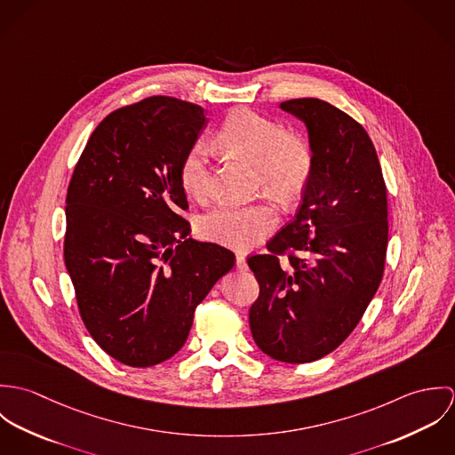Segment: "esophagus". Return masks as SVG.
Wrapping results in <instances>:
<instances>
[{"mask_svg":"<svg viewBox=\"0 0 455 455\" xmlns=\"http://www.w3.org/2000/svg\"><path fill=\"white\" fill-rule=\"evenodd\" d=\"M236 267L238 269H247V259L243 254H236Z\"/></svg>","mask_w":455,"mask_h":455,"instance_id":"34e87169","label":"esophagus"}]
</instances>
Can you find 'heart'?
Here are the masks:
<instances>
[{
	"label": "heart",
	"mask_w": 455,
	"mask_h": 455,
	"mask_svg": "<svg viewBox=\"0 0 455 455\" xmlns=\"http://www.w3.org/2000/svg\"><path fill=\"white\" fill-rule=\"evenodd\" d=\"M215 145L222 152L242 157L256 166V184L285 204L298 201L314 175V148L307 136L285 130L280 123L251 108L233 110L220 124ZM210 159L203 143L193 145L182 157L179 180L193 197L208 193ZM278 220L271 201L252 204H220L201 217V235L215 243L236 251L259 245Z\"/></svg>",
	"instance_id": "b5f03b06"
}]
</instances>
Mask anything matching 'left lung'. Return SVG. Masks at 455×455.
<instances>
[{"mask_svg":"<svg viewBox=\"0 0 455 455\" xmlns=\"http://www.w3.org/2000/svg\"><path fill=\"white\" fill-rule=\"evenodd\" d=\"M280 108L305 123L315 164L294 219L266 243L267 254L247 259L259 282L249 323L266 355L301 364L347 339L382 282L387 189L357 121L317 98Z\"/></svg>","mask_w":455,"mask_h":455,"instance_id":"obj_1","label":"left lung"}]
</instances>
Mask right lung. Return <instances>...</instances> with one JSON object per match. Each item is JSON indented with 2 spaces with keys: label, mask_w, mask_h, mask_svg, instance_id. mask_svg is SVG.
Returning <instances> with one entry per match:
<instances>
[{
  "label": "right lung",
  "mask_w": 455,
  "mask_h": 455,
  "mask_svg": "<svg viewBox=\"0 0 455 455\" xmlns=\"http://www.w3.org/2000/svg\"><path fill=\"white\" fill-rule=\"evenodd\" d=\"M204 110L145 98L92 131L66 195L65 264L80 317L114 359L148 368L186 343L196 307L235 254L189 238L179 168Z\"/></svg>",
  "instance_id": "1"
}]
</instances>
